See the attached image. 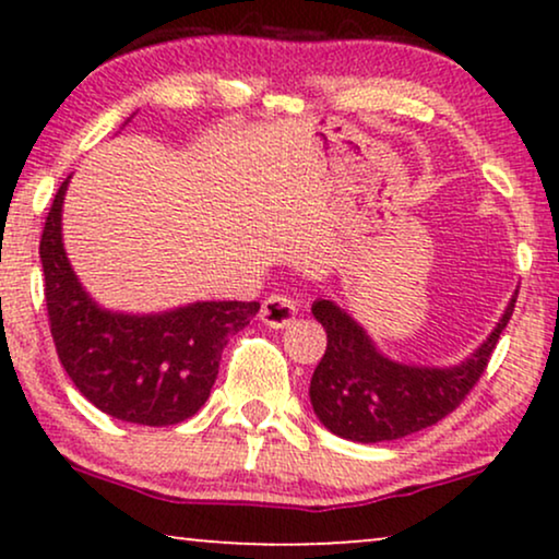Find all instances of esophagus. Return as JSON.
Wrapping results in <instances>:
<instances>
[{"label":"esophagus","instance_id":"1","mask_svg":"<svg viewBox=\"0 0 559 559\" xmlns=\"http://www.w3.org/2000/svg\"><path fill=\"white\" fill-rule=\"evenodd\" d=\"M295 316H297V300L289 295H270L262 302V312H259L262 323L270 328H287L295 320Z\"/></svg>","mask_w":559,"mask_h":559}]
</instances>
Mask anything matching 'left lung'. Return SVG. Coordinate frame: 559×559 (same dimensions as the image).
<instances>
[{
    "label": "left lung",
    "mask_w": 559,
    "mask_h": 559,
    "mask_svg": "<svg viewBox=\"0 0 559 559\" xmlns=\"http://www.w3.org/2000/svg\"><path fill=\"white\" fill-rule=\"evenodd\" d=\"M516 293L486 341L450 366L394 361L338 302L318 297L312 316L328 346L310 379V404L325 430L354 442L400 440L448 417L465 400L514 312Z\"/></svg>",
    "instance_id": "8db88e82"
}]
</instances>
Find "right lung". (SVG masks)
<instances>
[{
	"instance_id": "obj_1",
	"label": "right lung",
	"mask_w": 559,
	"mask_h": 559,
	"mask_svg": "<svg viewBox=\"0 0 559 559\" xmlns=\"http://www.w3.org/2000/svg\"><path fill=\"white\" fill-rule=\"evenodd\" d=\"M71 178L56 193L40 239L45 302L60 364L75 389L114 419L178 425L209 400L228 335L249 325L259 302L198 300L159 312L98 305L66 254L63 201Z\"/></svg>"
}]
</instances>
